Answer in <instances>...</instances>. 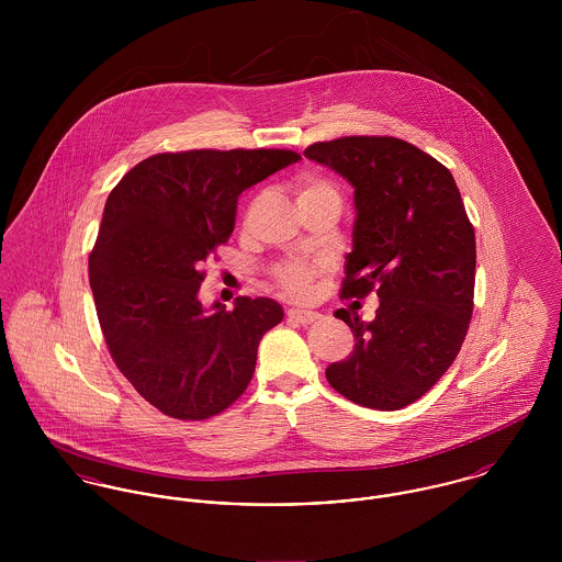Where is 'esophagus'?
Returning a JSON list of instances; mask_svg holds the SVG:
<instances>
[{
  "label": "esophagus",
  "instance_id": "1",
  "mask_svg": "<svg viewBox=\"0 0 562 562\" xmlns=\"http://www.w3.org/2000/svg\"><path fill=\"white\" fill-rule=\"evenodd\" d=\"M288 321L296 322V324H312V322L321 321V314L303 312V310H290Z\"/></svg>",
  "mask_w": 562,
  "mask_h": 562
}]
</instances>
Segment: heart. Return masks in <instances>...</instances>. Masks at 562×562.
Masks as SVG:
<instances>
[{
	"label": "heart",
	"mask_w": 562,
	"mask_h": 562,
	"mask_svg": "<svg viewBox=\"0 0 562 562\" xmlns=\"http://www.w3.org/2000/svg\"><path fill=\"white\" fill-rule=\"evenodd\" d=\"M294 192H296L299 205L312 203V201H324V199L341 203L339 188L333 181H328L326 177L314 175V172L301 175L294 183ZM321 272L322 266L316 261L285 259L272 268V283L283 296H288L292 301H303L312 294L314 281L318 279Z\"/></svg>",
	"instance_id": "b5f03b06"
}]
</instances>
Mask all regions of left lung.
Masks as SVG:
<instances>
[{
	"label": "left lung",
	"mask_w": 562,
	"mask_h": 562,
	"mask_svg": "<svg viewBox=\"0 0 562 562\" xmlns=\"http://www.w3.org/2000/svg\"><path fill=\"white\" fill-rule=\"evenodd\" d=\"M310 160L355 188L357 221L341 299L376 292V318L337 310L355 350L326 368L330 387L355 404L398 411L452 366L474 312L476 234L452 172L394 136L314 143Z\"/></svg>",
	"instance_id": "left-lung-1"
}]
</instances>
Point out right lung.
Segmentation results:
<instances>
[{
    "label": "right lung",
    "instance_id": "1",
    "mask_svg": "<svg viewBox=\"0 0 562 562\" xmlns=\"http://www.w3.org/2000/svg\"><path fill=\"white\" fill-rule=\"evenodd\" d=\"M301 160L290 149H192L136 164L110 192L88 279L110 357L134 390L175 419L223 413L248 387L257 346L283 321L272 299L207 314L203 263L227 244L238 196Z\"/></svg>",
    "mask_w": 562,
    "mask_h": 562
}]
</instances>
